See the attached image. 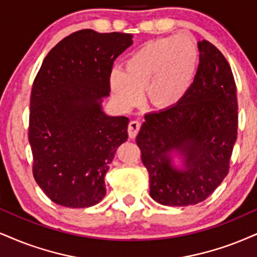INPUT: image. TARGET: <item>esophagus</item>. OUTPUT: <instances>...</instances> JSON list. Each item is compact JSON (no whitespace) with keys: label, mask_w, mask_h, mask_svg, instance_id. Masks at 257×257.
Returning <instances> with one entry per match:
<instances>
[{"label":"esophagus","mask_w":257,"mask_h":257,"mask_svg":"<svg viewBox=\"0 0 257 257\" xmlns=\"http://www.w3.org/2000/svg\"><path fill=\"white\" fill-rule=\"evenodd\" d=\"M139 128H141V122L137 121V120H132V121H130L128 127H127L130 138H135L138 134Z\"/></svg>","instance_id":"esophagus-1"}]
</instances>
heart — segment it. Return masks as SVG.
I'll list each match as a JSON object with an SVG mask.
<instances>
[{
	"label": "heart",
	"mask_w": 257,
	"mask_h": 257,
	"mask_svg": "<svg viewBox=\"0 0 257 257\" xmlns=\"http://www.w3.org/2000/svg\"><path fill=\"white\" fill-rule=\"evenodd\" d=\"M198 64V49L187 36L162 38L145 44L125 62V71H113L110 88L125 107L141 102L149 90L158 107L179 103L189 90Z\"/></svg>",
	"instance_id": "obj_1"
}]
</instances>
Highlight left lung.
Listing matches in <instances>:
<instances>
[{
  "mask_svg": "<svg viewBox=\"0 0 257 257\" xmlns=\"http://www.w3.org/2000/svg\"><path fill=\"white\" fill-rule=\"evenodd\" d=\"M194 81L179 103L145 114L137 136L149 172L150 195L167 206L195 205L208 198L229 173L237 138L236 83L229 63L207 40L198 43ZM184 169L172 166L171 154Z\"/></svg>",
  "mask_w": 257,
  "mask_h": 257,
  "instance_id": "obj_1",
  "label": "left lung"
}]
</instances>
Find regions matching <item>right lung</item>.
<instances>
[{
  "instance_id": "right-lung-1",
  "label": "right lung",
  "mask_w": 257,
  "mask_h": 257,
  "mask_svg": "<svg viewBox=\"0 0 257 257\" xmlns=\"http://www.w3.org/2000/svg\"><path fill=\"white\" fill-rule=\"evenodd\" d=\"M132 45V34L82 30L47 53L31 93L28 139L33 176L57 205L83 208L106 195L104 176L127 141L128 118L109 116L113 63Z\"/></svg>"
}]
</instances>
